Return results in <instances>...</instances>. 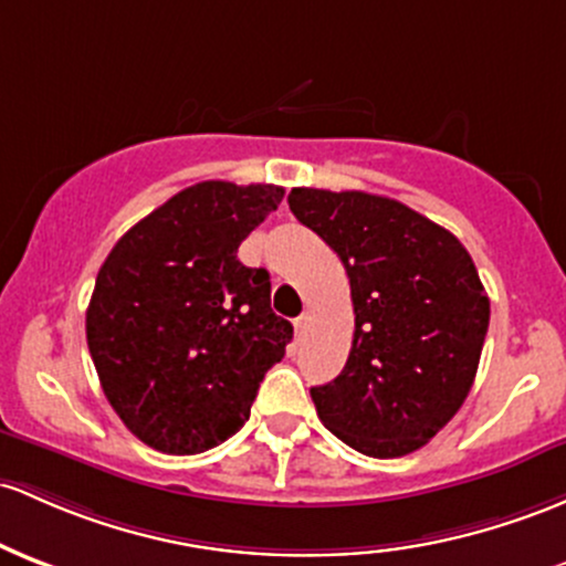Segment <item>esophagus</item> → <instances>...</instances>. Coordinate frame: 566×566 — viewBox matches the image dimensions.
Segmentation results:
<instances>
[{"instance_id":"1","label":"esophagus","mask_w":566,"mask_h":566,"mask_svg":"<svg viewBox=\"0 0 566 566\" xmlns=\"http://www.w3.org/2000/svg\"><path fill=\"white\" fill-rule=\"evenodd\" d=\"M308 322H312V316H308V314H301V316H297V319H295V335H297V338H301V335L306 333Z\"/></svg>"}]
</instances>
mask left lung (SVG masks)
I'll return each mask as SVG.
<instances>
[{"instance_id": "1", "label": "left lung", "mask_w": 566, "mask_h": 566, "mask_svg": "<svg viewBox=\"0 0 566 566\" xmlns=\"http://www.w3.org/2000/svg\"><path fill=\"white\" fill-rule=\"evenodd\" d=\"M297 220L349 273L354 340L312 387L322 424L354 451L406 457L462 408L489 331V295L454 233L395 198L293 188Z\"/></svg>"}]
</instances>
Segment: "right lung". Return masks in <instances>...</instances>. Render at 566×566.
I'll use <instances>...</instances> for the list:
<instances>
[{
	"label": "right lung",
	"instance_id": "add662e5",
	"mask_svg": "<svg viewBox=\"0 0 566 566\" xmlns=\"http://www.w3.org/2000/svg\"><path fill=\"white\" fill-rule=\"evenodd\" d=\"M276 185L209 179L171 196L112 247L85 335L109 406L142 443L201 454L244 427L293 325L239 244L282 203Z\"/></svg>",
	"mask_w": 566,
	"mask_h": 566
}]
</instances>
